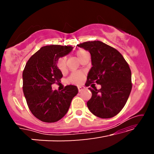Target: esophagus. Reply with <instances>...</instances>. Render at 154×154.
<instances>
[{"mask_svg": "<svg viewBox=\"0 0 154 154\" xmlns=\"http://www.w3.org/2000/svg\"><path fill=\"white\" fill-rule=\"evenodd\" d=\"M84 89H85V87H84V86H79V87H78V90H79V92L83 91Z\"/></svg>", "mask_w": 154, "mask_h": 154, "instance_id": "esophagus-1", "label": "esophagus"}]
</instances>
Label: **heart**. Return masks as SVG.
I'll return each mask as SVG.
<instances>
[{"label": "heart", "mask_w": 154, "mask_h": 154, "mask_svg": "<svg viewBox=\"0 0 154 154\" xmlns=\"http://www.w3.org/2000/svg\"><path fill=\"white\" fill-rule=\"evenodd\" d=\"M86 54H88V52H86L85 50L79 49L75 52V56L77 58L81 61V59L85 57ZM57 66L59 69V70L62 72H64L66 69V59L64 57H61L58 60L57 62ZM83 78V74L81 72H73L71 74L70 76L69 77L68 81L71 83L73 84H79L82 81Z\"/></svg>", "instance_id": "b5f03b06"}]
</instances>
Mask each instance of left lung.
Returning a JSON list of instances; mask_svg holds the SVG:
<instances>
[{"mask_svg":"<svg viewBox=\"0 0 154 154\" xmlns=\"http://www.w3.org/2000/svg\"><path fill=\"white\" fill-rule=\"evenodd\" d=\"M77 45L91 54L92 66L85 86L92 83L102 86L100 90L94 86L88 88L92 92V97L87 102L88 109L101 119L115 116L125 105L132 90L129 65L116 49L101 41L84 42Z\"/></svg>","mask_w":154,"mask_h":154,"instance_id":"1","label":"left lung"}]
</instances>
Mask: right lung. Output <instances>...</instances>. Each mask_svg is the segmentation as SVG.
Masks as SVG:
<instances>
[{"label": "right lung", "instance_id": "obj_1", "mask_svg": "<svg viewBox=\"0 0 154 154\" xmlns=\"http://www.w3.org/2000/svg\"><path fill=\"white\" fill-rule=\"evenodd\" d=\"M70 45L42 47L31 57L23 71V92L29 110L45 123H54L64 116L71 100L78 94L75 85H66L62 91L52 90L63 75L57 66L59 58L69 53Z\"/></svg>", "mask_w": 154, "mask_h": 154}]
</instances>
